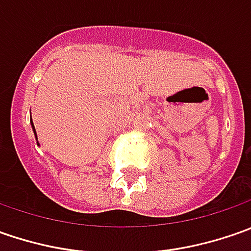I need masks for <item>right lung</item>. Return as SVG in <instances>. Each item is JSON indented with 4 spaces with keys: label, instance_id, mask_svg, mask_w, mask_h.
Returning a JSON list of instances; mask_svg holds the SVG:
<instances>
[{
    "label": "right lung",
    "instance_id": "add662e5",
    "mask_svg": "<svg viewBox=\"0 0 251 251\" xmlns=\"http://www.w3.org/2000/svg\"><path fill=\"white\" fill-rule=\"evenodd\" d=\"M30 121H32V119H30ZM32 127H33V132H34V135H36V130H34V126H33V123H32ZM36 140H37V135H36Z\"/></svg>",
    "mask_w": 251,
    "mask_h": 251
}]
</instances>
